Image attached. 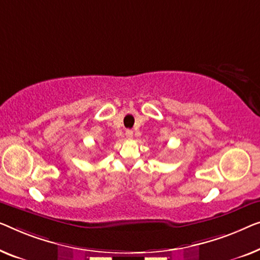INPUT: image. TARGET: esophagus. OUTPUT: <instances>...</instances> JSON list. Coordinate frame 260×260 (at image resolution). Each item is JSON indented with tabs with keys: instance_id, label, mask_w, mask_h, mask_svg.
<instances>
[{
	"instance_id": "esophagus-1",
	"label": "esophagus",
	"mask_w": 260,
	"mask_h": 260,
	"mask_svg": "<svg viewBox=\"0 0 260 260\" xmlns=\"http://www.w3.org/2000/svg\"><path fill=\"white\" fill-rule=\"evenodd\" d=\"M125 134H126V138L127 139H131L132 137H133V132H132L131 129H127Z\"/></svg>"
}]
</instances>
